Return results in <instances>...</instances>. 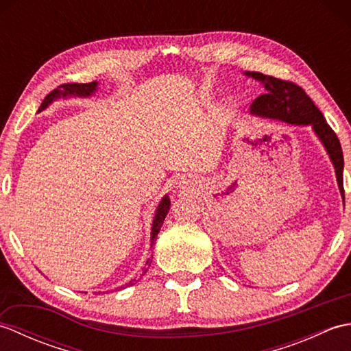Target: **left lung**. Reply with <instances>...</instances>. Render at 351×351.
Segmentation results:
<instances>
[{
  "instance_id": "8db88e82",
  "label": "left lung",
  "mask_w": 351,
  "mask_h": 351,
  "mask_svg": "<svg viewBox=\"0 0 351 351\" xmlns=\"http://www.w3.org/2000/svg\"><path fill=\"white\" fill-rule=\"evenodd\" d=\"M245 75L261 81L265 87V93L252 102L250 114L276 119L289 125H311L330 156L335 173H337L338 187L344 197V181H342L344 155H342L341 143L337 134L326 122L323 113L315 107L306 92L291 81L264 75L259 72H245Z\"/></svg>"
}]
</instances>
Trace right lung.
<instances>
[{
	"instance_id": "add662e5",
	"label": "right lung",
	"mask_w": 351,
	"mask_h": 351,
	"mask_svg": "<svg viewBox=\"0 0 351 351\" xmlns=\"http://www.w3.org/2000/svg\"><path fill=\"white\" fill-rule=\"evenodd\" d=\"M96 88H98V81H93V83H87V84L72 83V84L58 86L51 93H48L47 96H45V99H43L42 106L39 107V111H37V113H40L42 110L47 108L52 101H57V99H60V98H71V96H78V98H87V96H92L96 92ZM169 210H170V199L166 195V196L161 199V202H160L158 208H156V211H155V217H154V221H152V232H151V245H154V243L156 240V235H158V232H160V229L162 226V221H164V219H166ZM151 263H152L151 259L146 261L147 265H151ZM146 271L147 270H145V273ZM134 280H136V279H134ZM134 280H131L130 283H125V285L121 287V288L132 285Z\"/></svg>"
}]
</instances>
